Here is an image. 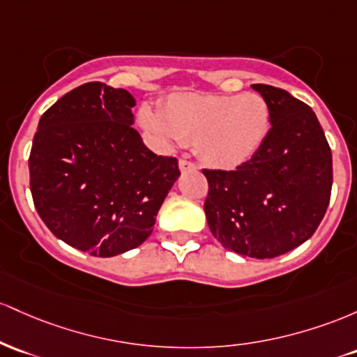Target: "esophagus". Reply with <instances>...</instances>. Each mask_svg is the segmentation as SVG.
Returning <instances> with one entry per match:
<instances>
[{"label":"esophagus","instance_id":"34e87169","mask_svg":"<svg viewBox=\"0 0 357 357\" xmlns=\"http://www.w3.org/2000/svg\"><path fill=\"white\" fill-rule=\"evenodd\" d=\"M178 167L182 172H194L197 170V165L194 162H189V160H180Z\"/></svg>","mask_w":357,"mask_h":357}]
</instances>
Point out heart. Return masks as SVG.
Listing matches in <instances>:
<instances>
[{"label":"heart","mask_w":357,"mask_h":357,"mask_svg":"<svg viewBox=\"0 0 357 357\" xmlns=\"http://www.w3.org/2000/svg\"><path fill=\"white\" fill-rule=\"evenodd\" d=\"M138 121L163 145L189 143L209 165L232 168L250 160L265 143L271 109L255 92H178L168 96L160 113L150 106L139 107Z\"/></svg>","instance_id":"b5f03b06"}]
</instances>
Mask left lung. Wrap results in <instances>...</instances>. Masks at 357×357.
Instances as JSON below:
<instances>
[{
	"instance_id": "left-lung-1",
	"label": "left lung",
	"mask_w": 357,
	"mask_h": 357,
	"mask_svg": "<svg viewBox=\"0 0 357 357\" xmlns=\"http://www.w3.org/2000/svg\"><path fill=\"white\" fill-rule=\"evenodd\" d=\"M271 109L265 143L234 170L204 168V211L214 238L250 258H276L305 243L332 190V153L314 111L290 92L253 84Z\"/></svg>"
}]
</instances>
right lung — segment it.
<instances>
[{
    "label": "right lung",
    "instance_id": "add662e5",
    "mask_svg": "<svg viewBox=\"0 0 357 357\" xmlns=\"http://www.w3.org/2000/svg\"><path fill=\"white\" fill-rule=\"evenodd\" d=\"M125 89L87 82L40 118L28 168L35 209L72 248L109 258L151 234L178 178L175 157L153 153L133 126Z\"/></svg>",
    "mask_w": 357,
    "mask_h": 357
}]
</instances>
